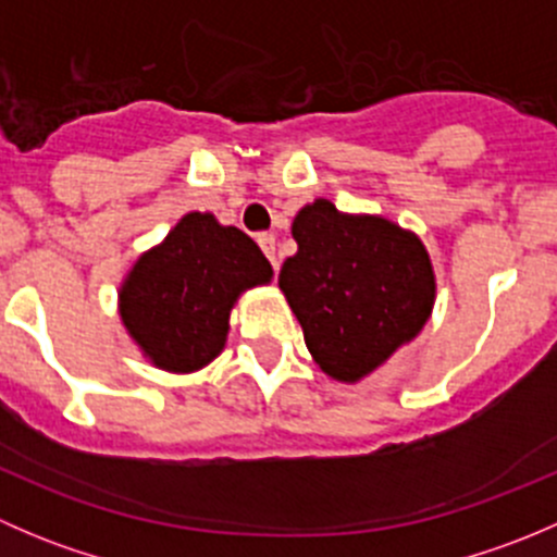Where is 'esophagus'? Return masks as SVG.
Masks as SVG:
<instances>
[{"label": "esophagus", "instance_id": "1", "mask_svg": "<svg viewBox=\"0 0 557 557\" xmlns=\"http://www.w3.org/2000/svg\"><path fill=\"white\" fill-rule=\"evenodd\" d=\"M258 245H261V250L267 252V258L272 261L274 272H277L280 258H277V247H274V234H258Z\"/></svg>", "mask_w": 557, "mask_h": 557}]
</instances>
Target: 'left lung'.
<instances>
[{
    "instance_id": "1",
    "label": "left lung",
    "mask_w": 557,
    "mask_h": 557,
    "mask_svg": "<svg viewBox=\"0 0 557 557\" xmlns=\"http://www.w3.org/2000/svg\"><path fill=\"white\" fill-rule=\"evenodd\" d=\"M296 256L280 290L314 363L339 383H361L429 323L436 299L431 256L414 232L383 215L339 212L314 199L294 218Z\"/></svg>"
}]
</instances>
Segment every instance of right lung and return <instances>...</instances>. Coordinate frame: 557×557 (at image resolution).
<instances>
[{"label":"right lung","instance_id":"right-lung-1","mask_svg":"<svg viewBox=\"0 0 557 557\" xmlns=\"http://www.w3.org/2000/svg\"><path fill=\"white\" fill-rule=\"evenodd\" d=\"M272 277V263L245 232L221 226L212 212H188L128 269L117 312L143 358L190 374L223 352L239 296Z\"/></svg>","mask_w":557,"mask_h":557}]
</instances>
